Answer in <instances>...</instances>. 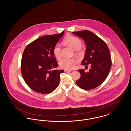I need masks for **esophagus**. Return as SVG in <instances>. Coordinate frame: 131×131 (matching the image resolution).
<instances>
[{
	"instance_id": "34e87169",
	"label": "esophagus",
	"mask_w": 131,
	"mask_h": 131,
	"mask_svg": "<svg viewBox=\"0 0 131 131\" xmlns=\"http://www.w3.org/2000/svg\"><path fill=\"white\" fill-rule=\"evenodd\" d=\"M71 71H72L71 70H64V72H66V73H68V72H71Z\"/></svg>"
}]
</instances>
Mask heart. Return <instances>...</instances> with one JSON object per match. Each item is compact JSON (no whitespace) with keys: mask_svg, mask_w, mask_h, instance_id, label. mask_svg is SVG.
Returning <instances> with one entry per match:
<instances>
[{"mask_svg":"<svg viewBox=\"0 0 131 131\" xmlns=\"http://www.w3.org/2000/svg\"><path fill=\"white\" fill-rule=\"evenodd\" d=\"M64 42L74 49L75 50L76 53L78 52V50L81 48L82 43L81 39L79 38L70 36L64 39ZM53 53L57 59H60L62 57V51L61 46L59 44H57L54 46L53 49ZM76 63V60L73 58L63 57L59 62L60 66L63 69L67 70H72L74 68Z\"/></svg>","mask_w":131,"mask_h":131,"instance_id":"1","label":"heart"}]
</instances>
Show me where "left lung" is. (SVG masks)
I'll list each match as a JSON object with an SVG mask.
<instances>
[{
  "instance_id": "8db88e82",
  "label": "left lung",
  "mask_w": 131,
  "mask_h": 131,
  "mask_svg": "<svg viewBox=\"0 0 131 131\" xmlns=\"http://www.w3.org/2000/svg\"><path fill=\"white\" fill-rule=\"evenodd\" d=\"M82 38L86 45V50L81 64L91 69L88 72L84 69L78 70L81 78L76 81L82 89L90 90L99 86L105 81L112 67L111 53L106 43L94 33L87 30L73 32Z\"/></svg>"
}]
</instances>
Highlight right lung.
Masks as SVG:
<instances>
[{
    "label": "right lung",
    "mask_w": 131,
    "mask_h": 131,
    "mask_svg": "<svg viewBox=\"0 0 131 131\" xmlns=\"http://www.w3.org/2000/svg\"><path fill=\"white\" fill-rule=\"evenodd\" d=\"M63 34L62 31L59 34L42 36L28 44L24 50L21 72L25 83L33 91L49 94L58 86L60 74L64 70H52L58 65L53 49Z\"/></svg>",
    "instance_id": "1"
}]
</instances>
